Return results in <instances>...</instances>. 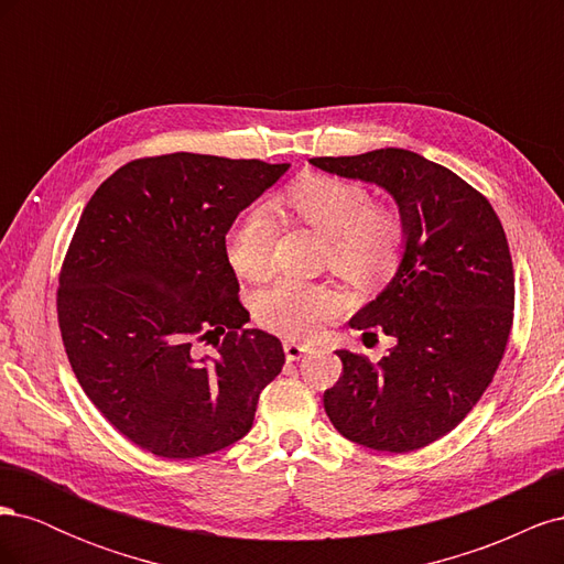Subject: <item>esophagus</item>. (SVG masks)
<instances>
[{
	"instance_id": "1",
	"label": "esophagus",
	"mask_w": 564,
	"mask_h": 564,
	"mask_svg": "<svg viewBox=\"0 0 564 564\" xmlns=\"http://www.w3.org/2000/svg\"><path fill=\"white\" fill-rule=\"evenodd\" d=\"M305 352H311V348H308V346L296 344V340H284V355H286V360H289V362H296V360H301V357H303Z\"/></svg>"
}]
</instances>
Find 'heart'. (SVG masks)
I'll use <instances>...</instances> for the list:
<instances>
[{"label":"heart","mask_w":564,"mask_h":564,"mask_svg":"<svg viewBox=\"0 0 564 564\" xmlns=\"http://www.w3.org/2000/svg\"><path fill=\"white\" fill-rule=\"evenodd\" d=\"M270 209L327 237L324 265L352 286H379L402 263L406 242L402 214L390 204L371 202L365 187L352 181L301 176L270 199ZM275 240L278 224L268 209L251 207L237 216L226 235V253L237 275L265 282L275 270ZM340 311L344 296L327 282L280 280L256 299L259 319L289 338L315 336Z\"/></svg>","instance_id":"obj_1"}]
</instances>
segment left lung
<instances>
[{"instance_id":"1","label":"left lung","mask_w":564,"mask_h":564,"mask_svg":"<svg viewBox=\"0 0 564 564\" xmlns=\"http://www.w3.org/2000/svg\"><path fill=\"white\" fill-rule=\"evenodd\" d=\"M311 164L386 187L406 226L395 278L350 319L365 336L383 332L395 344L377 365L338 350L344 371L324 390V412L362 447H429L466 419L503 360L516 275L501 220L482 193L412 150Z\"/></svg>"}]
</instances>
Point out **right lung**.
Returning <instances> with one entry per match:
<instances>
[{"label": "right lung", "mask_w": 564, "mask_h": 564, "mask_svg": "<svg viewBox=\"0 0 564 564\" xmlns=\"http://www.w3.org/2000/svg\"><path fill=\"white\" fill-rule=\"evenodd\" d=\"M286 169L195 152L141 158L82 212L58 275L61 338L98 412L150 454L230 447L282 371L280 338L245 329L226 232Z\"/></svg>", "instance_id": "right-lung-1"}]
</instances>
